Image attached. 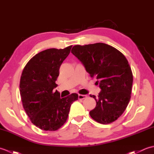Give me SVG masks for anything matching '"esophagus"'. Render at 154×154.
<instances>
[{"label":"esophagus","mask_w":154,"mask_h":154,"mask_svg":"<svg viewBox=\"0 0 154 154\" xmlns=\"http://www.w3.org/2000/svg\"><path fill=\"white\" fill-rule=\"evenodd\" d=\"M78 98H79V99H86V98H87V96L85 95V94H79Z\"/></svg>","instance_id":"obj_1"}]
</instances>
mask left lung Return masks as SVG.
<instances>
[{
  "instance_id": "obj_1",
  "label": "left lung",
  "mask_w": 154,
  "mask_h": 154,
  "mask_svg": "<svg viewBox=\"0 0 154 154\" xmlns=\"http://www.w3.org/2000/svg\"><path fill=\"white\" fill-rule=\"evenodd\" d=\"M91 77H96L100 92L96 107L90 111L100 124L114 122L126 110L131 97L133 75L125 56L116 48L103 43L77 45L71 50Z\"/></svg>"
}]
</instances>
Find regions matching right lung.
<instances>
[{
  "mask_svg": "<svg viewBox=\"0 0 154 154\" xmlns=\"http://www.w3.org/2000/svg\"><path fill=\"white\" fill-rule=\"evenodd\" d=\"M72 45L64 49H48L32 57L20 78V93L23 107L31 122L41 130L55 131L63 125L71 104L78 99L72 93L61 98L55 83L61 63L69 54Z\"/></svg>",
  "mask_w": 154,
  "mask_h": 154,
  "instance_id": "obj_1",
  "label": "right lung"
}]
</instances>
